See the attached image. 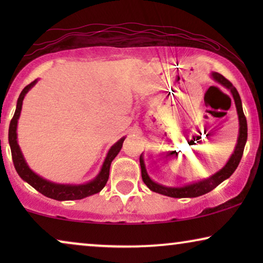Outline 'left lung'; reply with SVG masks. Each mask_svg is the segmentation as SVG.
<instances>
[{"mask_svg": "<svg viewBox=\"0 0 263 263\" xmlns=\"http://www.w3.org/2000/svg\"><path fill=\"white\" fill-rule=\"evenodd\" d=\"M212 78L214 79L215 81L219 82V84L224 86L228 89H230L232 93L233 99H235L237 114H238V121H239V135L238 140H237L236 148L233 151L232 156L230 157V159L224 167L221 170H219L217 174H214L211 177L206 179H202V181H199L196 183H192V184L184 185V186H178V188H175V186H165L161 184H158V183L153 182L152 179L149 178L148 174H147L145 163H143L142 154L140 156V166H141V176L142 181L145 184L148 186V188L154 193L161 194V195L170 196V197H176V199H182V197H197L203 195V194L210 193L211 190H213L215 186H218L221 182H224L225 179H228L230 176H231L235 170L238 166L240 159H242L244 146H246L247 139H248V125H247V118L244 116L243 107H242V100H240V97L237 92L235 86H233L231 82H230L228 79H225L221 74L219 73H212Z\"/></svg>", "mask_w": 263, "mask_h": 263, "instance_id": "8db88e82", "label": "left lung"}]
</instances>
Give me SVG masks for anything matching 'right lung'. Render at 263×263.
<instances>
[{
    "label": "right lung",
    "instance_id": "add662e5",
    "mask_svg": "<svg viewBox=\"0 0 263 263\" xmlns=\"http://www.w3.org/2000/svg\"><path fill=\"white\" fill-rule=\"evenodd\" d=\"M38 80L32 81L30 85H27L23 91H21L19 98H17L16 103V109L15 114L10 121L9 124V133H8V141L10 146V151H12V158L14 167L17 172V175L24 179L25 182H27L28 184L33 186V188L46 197L50 199L59 200V201H67V200H81L84 197L91 196L93 194L99 193L104 186H105L107 179H109V172H110V165L111 161L115 159V157L117 156L123 145V141L125 138H122L115 143L114 146H111L109 152L106 154L105 160H104L102 170L98 174V176L95 179H92L91 182L86 183V184H59V183L50 182L48 179L42 178L41 176L34 174L33 171L28 167V165L25 160V158L21 153V149L19 145H17V136H16V127H17V120L20 117L21 107H23V100L26 96V93L37 84Z\"/></svg>",
    "mask_w": 263,
    "mask_h": 263
}]
</instances>
